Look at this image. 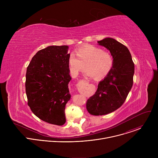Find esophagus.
<instances>
[{"label":"esophagus","mask_w":158,"mask_h":158,"mask_svg":"<svg viewBox=\"0 0 158 158\" xmlns=\"http://www.w3.org/2000/svg\"><path fill=\"white\" fill-rule=\"evenodd\" d=\"M86 84H89V82H86Z\"/></svg>","instance_id":"34e87169"}]
</instances>
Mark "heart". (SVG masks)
Instances as JSON below:
<instances>
[{
	"label": "heart",
	"instance_id": "1",
	"mask_svg": "<svg viewBox=\"0 0 158 158\" xmlns=\"http://www.w3.org/2000/svg\"><path fill=\"white\" fill-rule=\"evenodd\" d=\"M77 56L74 52L69 54L68 65L71 73L77 76L87 68L85 74L97 79L105 77L113 65V57L106 51L93 45H86L77 49Z\"/></svg>",
	"mask_w": 158,
	"mask_h": 158
}]
</instances>
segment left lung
I'll return each mask as SVG.
<instances>
[{
	"label": "left lung",
	"instance_id": "left-lung-1",
	"mask_svg": "<svg viewBox=\"0 0 158 158\" xmlns=\"http://www.w3.org/2000/svg\"><path fill=\"white\" fill-rule=\"evenodd\" d=\"M98 43L109 51L114 60L110 71L99 82L96 93L86 104L90 114L102 116L116 110L124 102L133 84L134 64L127 48L116 39L107 37Z\"/></svg>",
	"mask_w": 158,
	"mask_h": 158
}]
</instances>
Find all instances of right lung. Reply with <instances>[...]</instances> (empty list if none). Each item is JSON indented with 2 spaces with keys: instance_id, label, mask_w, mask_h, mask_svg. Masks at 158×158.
I'll use <instances>...</instances> for the list:
<instances>
[{
  "instance_id": "add662e5",
  "label": "right lung",
  "mask_w": 158,
  "mask_h": 158,
  "mask_svg": "<svg viewBox=\"0 0 158 158\" xmlns=\"http://www.w3.org/2000/svg\"><path fill=\"white\" fill-rule=\"evenodd\" d=\"M68 46H49L39 51L26 72L28 106L41 120L55 125L65 123V107L71 99Z\"/></svg>"
}]
</instances>
